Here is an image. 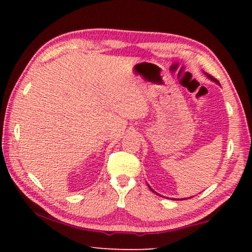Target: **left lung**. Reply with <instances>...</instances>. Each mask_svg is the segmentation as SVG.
<instances>
[{
  "instance_id": "1",
  "label": "left lung",
  "mask_w": 252,
  "mask_h": 252,
  "mask_svg": "<svg viewBox=\"0 0 252 252\" xmlns=\"http://www.w3.org/2000/svg\"><path fill=\"white\" fill-rule=\"evenodd\" d=\"M204 74H206V75L208 76V78H209V79H210V80H212V81H213V82H216V83H218V84H219V81H218V80H217V79H215V78H213V76H211L210 74H208V73H206V72H204ZM148 187H149V188H150V189H151V187H150V186H149V185H148ZM151 191H152V192H155V193H157V192H156V191H155V190H153V189H151ZM157 194H158V193H157ZM159 195H160V194H159ZM182 200H183V199H182Z\"/></svg>"
}]
</instances>
